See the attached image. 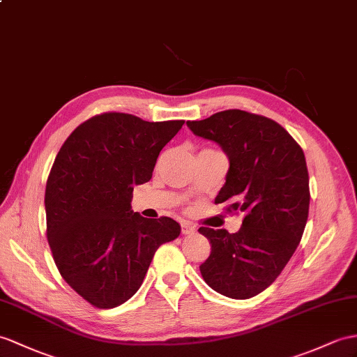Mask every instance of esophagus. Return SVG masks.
I'll list each match as a JSON object with an SVG mask.
<instances>
[{
    "instance_id": "esophagus-1",
    "label": "esophagus",
    "mask_w": 357,
    "mask_h": 357,
    "mask_svg": "<svg viewBox=\"0 0 357 357\" xmlns=\"http://www.w3.org/2000/svg\"><path fill=\"white\" fill-rule=\"evenodd\" d=\"M195 231H197L195 225H192V224L188 222V221L181 222V233H183V234H194Z\"/></svg>"
}]
</instances>
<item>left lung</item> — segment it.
<instances>
[{"label": "left lung", "mask_w": 357, "mask_h": 357, "mask_svg": "<svg viewBox=\"0 0 357 357\" xmlns=\"http://www.w3.org/2000/svg\"><path fill=\"white\" fill-rule=\"evenodd\" d=\"M186 124L195 136L218 144L229 159L215 203L244 215L236 233L198 229L212 244L199 271L221 295L251 298L279 277L306 227L310 194L304 153L275 121L244 110Z\"/></svg>", "instance_id": "left-lung-1"}]
</instances>
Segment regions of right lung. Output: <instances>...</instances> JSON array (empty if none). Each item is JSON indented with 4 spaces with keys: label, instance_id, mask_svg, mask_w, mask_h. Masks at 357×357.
Returning a JSON list of instances; mask_svg holds the SVG:
<instances>
[{
    "label": "right lung",
    "instance_id": "right-lung-1",
    "mask_svg": "<svg viewBox=\"0 0 357 357\" xmlns=\"http://www.w3.org/2000/svg\"><path fill=\"white\" fill-rule=\"evenodd\" d=\"M183 124L102 113L78 126L56 155L45 189L48 244L65 282L95 307L132 298L155 250L178 238L177 221L133 212L132 192L150 181Z\"/></svg>",
    "mask_w": 357,
    "mask_h": 357
}]
</instances>
